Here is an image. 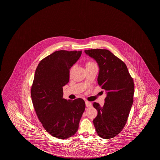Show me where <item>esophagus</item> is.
<instances>
[{
	"label": "esophagus",
	"mask_w": 160,
	"mask_h": 160,
	"mask_svg": "<svg viewBox=\"0 0 160 160\" xmlns=\"http://www.w3.org/2000/svg\"><path fill=\"white\" fill-rule=\"evenodd\" d=\"M85 104H86V107L88 108L90 107H92V103L90 102H89L88 101H86L85 102Z\"/></svg>",
	"instance_id": "esophagus-1"
}]
</instances>
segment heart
<instances>
[{"label": "heart", "mask_w": 160, "mask_h": 160, "mask_svg": "<svg viewBox=\"0 0 160 160\" xmlns=\"http://www.w3.org/2000/svg\"><path fill=\"white\" fill-rule=\"evenodd\" d=\"M95 66L97 65H96V64L94 62H93L92 61H88V62H87V63H86V68H91V67H92V66ZM72 70V68L70 69V74L71 73Z\"/></svg>", "instance_id": "heart-1"}]
</instances>
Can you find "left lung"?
Listing matches in <instances>:
<instances>
[{
	"instance_id": "8db88e82",
	"label": "left lung",
	"mask_w": 160,
	"mask_h": 160,
	"mask_svg": "<svg viewBox=\"0 0 160 160\" xmlns=\"http://www.w3.org/2000/svg\"><path fill=\"white\" fill-rule=\"evenodd\" d=\"M85 52L98 64V82L107 92L102 107L93 104L98 111L93 123L99 136L112 138L122 131L128 118L133 102V80L125 63L109 50L92 49Z\"/></svg>"
}]
</instances>
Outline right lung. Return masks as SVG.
Segmentation results:
<instances>
[{
	"instance_id": "add662e5",
	"label": "right lung",
	"mask_w": 160,
	"mask_h": 160,
	"mask_svg": "<svg viewBox=\"0 0 160 160\" xmlns=\"http://www.w3.org/2000/svg\"><path fill=\"white\" fill-rule=\"evenodd\" d=\"M81 52L55 51L39 62L34 73L31 90L34 110L45 130L58 138H68L76 133L85 109L82 99L63 98L62 87L68 83L70 69Z\"/></svg>"
}]
</instances>
